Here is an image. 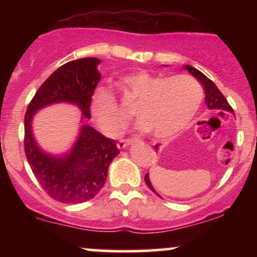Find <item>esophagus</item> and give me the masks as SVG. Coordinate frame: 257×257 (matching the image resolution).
I'll use <instances>...</instances> for the list:
<instances>
[{
	"instance_id": "1",
	"label": "esophagus",
	"mask_w": 257,
	"mask_h": 257,
	"mask_svg": "<svg viewBox=\"0 0 257 257\" xmlns=\"http://www.w3.org/2000/svg\"><path fill=\"white\" fill-rule=\"evenodd\" d=\"M133 143H134V140H133V139H126V140H124V139H122V140H119L118 144H117V147H118L119 150L125 149V147H128L129 145H132Z\"/></svg>"
}]
</instances>
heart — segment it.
Here are the masks:
<instances>
[{
    "label": "heart",
    "instance_id": "obj_1",
    "mask_svg": "<svg viewBox=\"0 0 257 257\" xmlns=\"http://www.w3.org/2000/svg\"><path fill=\"white\" fill-rule=\"evenodd\" d=\"M125 93L137 102L135 117L153 137L166 139L179 134L196 116L203 100V88L188 75L173 77L139 71L122 78ZM90 111L99 128L108 137L123 131L128 116L119 108L110 90L98 88Z\"/></svg>",
    "mask_w": 257,
    "mask_h": 257
}]
</instances>
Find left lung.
Segmentation results:
<instances>
[{
	"instance_id": "1",
	"label": "left lung",
	"mask_w": 257,
	"mask_h": 257,
	"mask_svg": "<svg viewBox=\"0 0 257 257\" xmlns=\"http://www.w3.org/2000/svg\"><path fill=\"white\" fill-rule=\"evenodd\" d=\"M184 69L187 70L191 75L194 76V77L198 79L200 83L203 84V87H204L205 104H206V107H208L209 111L210 112H222V113H225V112H231V113H233V108L229 106L228 101H227L225 96L222 95V93L219 90V88L214 84L213 81H210V79L206 77L204 73H202L199 70H197L196 67L191 66V65H185ZM155 147H156V151H157L159 146L156 145ZM145 182H146V185L149 186L150 190L153 191L156 194H158L155 191V188H153L151 181H150L149 173L145 175Z\"/></svg>"
}]
</instances>
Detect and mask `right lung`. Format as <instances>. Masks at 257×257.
Listing matches in <instances>:
<instances>
[{"label":"right lung","instance_id":"obj_1","mask_svg":"<svg viewBox=\"0 0 257 257\" xmlns=\"http://www.w3.org/2000/svg\"><path fill=\"white\" fill-rule=\"evenodd\" d=\"M99 64L96 58L64 64L38 88L25 113L24 147L32 173L52 198L67 204L87 202L101 190L108 166L119 153L116 141L84 124L70 151L53 156L35 140L32 119L40 110L59 102L76 105L82 112V120L90 119L91 96L101 78Z\"/></svg>","mask_w":257,"mask_h":257}]
</instances>
